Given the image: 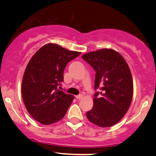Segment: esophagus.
I'll use <instances>...</instances> for the list:
<instances>
[{"label":"esophagus","instance_id":"34e87169","mask_svg":"<svg viewBox=\"0 0 156 156\" xmlns=\"http://www.w3.org/2000/svg\"><path fill=\"white\" fill-rule=\"evenodd\" d=\"M76 97L77 99H81L83 97V96L82 94H80V95H78V96H76Z\"/></svg>","mask_w":156,"mask_h":156}]
</instances>
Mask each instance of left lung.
I'll return each mask as SVG.
<instances>
[{"instance_id": "obj_1", "label": "left lung", "mask_w": 156, "mask_h": 156, "mask_svg": "<svg viewBox=\"0 0 156 156\" xmlns=\"http://www.w3.org/2000/svg\"><path fill=\"white\" fill-rule=\"evenodd\" d=\"M96 71L94 107L86 113L90 122L99 127L116 124L128 111L133 97V80L124 58L112 48H102L82 56Z\"/></svg>"}]
</instances>
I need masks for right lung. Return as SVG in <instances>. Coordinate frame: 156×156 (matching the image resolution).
<instances>
[{
  "label": "right lung",
  "mask_w": 156,
  "mask_h": 156,
  "mask_svg": "<svg viewBox=\"0 0 156 156\" xmlns=\"http://www.w3.org/2000/svg\"><path fill=\"white\" fill-rule=\"evenodd\" d=\"M80 52L47 44L35 52L24 70L22 96L25 108L35 121L50 125L61 120L74 96L58 89L64 81L67 64Z\"/></svg>",
  "instance_id": "obj_1"
}]
</instances>
